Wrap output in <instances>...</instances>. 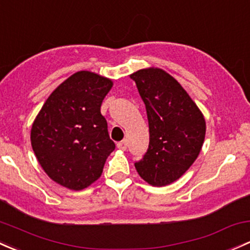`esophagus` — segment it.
Wrapping results in <instances>:
<instances>
[{"instance_id":"obj_1","label":"esophagus","mask_w":250,"mask_h":250,"mask_svg":"<svg viewBox=\"0 0 250 250\" xmlns=\"http://www.w3.org/2000/svg\"><path fill=\"white\" fill-rule=\"evenodd\" d=\"M117 147L120 149H122V151H125V149H127V141H125V140L120 141V143L117 144Z\"/></svg>"}]
</instances>
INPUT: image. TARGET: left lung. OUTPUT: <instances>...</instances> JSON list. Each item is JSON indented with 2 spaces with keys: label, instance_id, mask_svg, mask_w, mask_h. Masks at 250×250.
Returning a JSON list of instances; mask_svg holds the SVG:
<instances>
[{
  "label": "left lung",
  "instance_id": "left-lung-1",
  "mask_svg": "<svg viewBox=\"0 0 250 250\" xmlns=\"http://www.w3.org/2000/svg\"><path fill=\"white\" fill-rule=\"evenodd\" d=\"M146 106L149 145L135 163L140 177L163 187L181 177L201 151L206 122L200 109L175 78L159 68L130 75Z\"/></svg>",
  "mask_w": 250,
  "mask_h": 250
}]
</instances>
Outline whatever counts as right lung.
<instances>
[{
    "mask_svg": "<svg viewBox=\"0 0 250 250\" xmlns=\"http://www.w3.org/2000/svg\"><path fill=\"white\" fill-rule=\"evenodd\" d=\"M112 81L81 70L64 80L42 106L31 129V145L46 175L73 190L101 177L115 143L101 114Z\"/></svg>",
    "mask_w": 250,
    "mask_h": 250,
    "instance_id": "right-lung-1",
    "label": "right lung"
}]
</instances>
